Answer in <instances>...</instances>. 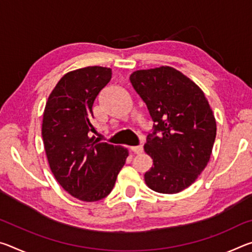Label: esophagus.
<instances>
[{"mask_svg":"<svg viewBox=\"0 0 252 252\" xmlns=\"http://www.w3.org/2000/svg\"><path fill=\"white\" fill-rule=\"evenodd\" d=\"M131 150L133 151L136 155H140V153L143 152V147L142 146H136V147H132Z\"/></svg>","mask_w":252,"mask_h":252,"instance_id":"obj_1","label":"esophagus"}]
</instances>
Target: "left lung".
Returning <instances> with one entry per match:
<instances>
[{
	"label": "left lung",
	"mask_w": 252,
	"mask_h": 252,
	"mask_svg": "<svg viewBox=\"0 0 252 252\" xmlns=\"http://www.w3.org/2000/svg\"><path fill=\"white\" fill-rule=\"evenodd\" d=\"M130 82L153 121L144 144L153 165L144 180L156 192H180L210 159L217 125L208 100L198 85L170 66L135 71Z\"/></svg>",
	"instance_id": "1"
}]
</instances>
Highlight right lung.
<instances>
[{
    "label": "right lung",
    "instance_id": "1",
    "mask_svg": "<svg viewBox=\"0 0 252 252\" xmlns=\"http://www.w3.org/2000/svg\"><path fill=\"white\" fill-rule=\"evenodd\" d=\"M112 78L103 66L69 72L46 102L42 138L51 171L66 192L87 202L105 198L129 153L95 138L92 106Z\"/></svg>",
    "mask_w": 252,
    "mask_h": 252
}]
</instances>
